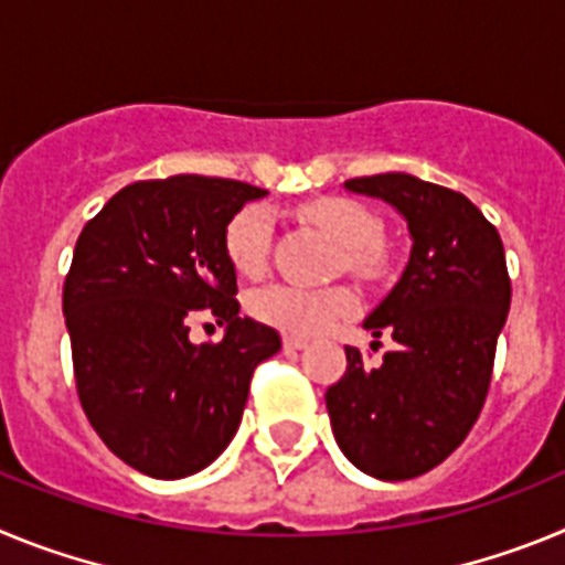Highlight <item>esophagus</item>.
Returning <instances> with one entry per match:
<instances>
[{"label": "esophagus", "instance_id": "1", "mask_svg": "<svg viewBox=\"0 0 565 565\" xmlns=\"http://www.w3.org/2000/svg\"><path fill=\"white\" fill-rule=\"evenodd\" d=\"M306 344H308L306 337H286V339H282V348H286V351H302Z\"/></svg>", "mask_w": 565, "mask_h": 565}]
</instances>
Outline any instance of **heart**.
Returning <instances> with one entry per match:
<instances>
[{
  "label": "heart",
  "mask_w": 565,
  "mask_h": 565,
  "mask_svg": "<svg viewBox=\"0 0 565 565\" xmlns=\"http://www.w3.org/2000/svg\"><path fill=\"white\" fill-rule=\"evenodd\" d=\"M308 221L326 228L339 246V266L362 279H379L387 274V252L382 246V221L379 214L351 198H317L302 209ZM223 248L234 271L243 277H259L268 266L271 252V217L266 209H239L223 232ZM356 306L351 288H302L288 282L257 288L248 297V313L268 328H277L291 337L322 333L333 319L351 313Z\"/></svg>",
  "instance_id": "heart-1"
}]
</instances>
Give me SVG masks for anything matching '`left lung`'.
Wrapping results in <instances>:
<instances>
[{
    "mask_svg": "<svg viewBox=\"0 0 565 565\" xmlns=\"http://www.w3.org/2000/svg\"><path fill=\"white\" fill-rule=\"evenodd\" d=\"M344 189L396 206L413 248L396 288L364 319L396 348L379 367L344 348L348 371L328 387V416L353 467L407 481L461 447L481 416L512 299L507 254L498 228L461 192L404 172L353 178Z\"/></svg>",
    "mask_w": 565,
    "mask_h": 565,
    "instance_id": "left-lung-1",
    "label": "left lung"
}]
</instances>
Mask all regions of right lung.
Wrapping results in <instances>:
<instances>
[{
    "label": "right lung",
    "mask_w": 565,
    "mask_h": 565,
    "mask_svg": "<svg viewBox=\"0 0 565 565\" xmlns=\"http://www.w3.org/2000/svg\"><path fill=\"white\" fill-rule=\"evenodd\" d=\"M266 189L174 174L138 181L82 228L64 279L76 391L93 430L143 476L186 478L228 447L254 367L279 333L239 317L237 274L223 248L228 221ZM209 312L224 342L192 345Z\"/></svg>",
    "instance_id": "right-lung-1"
}]
</instances>
